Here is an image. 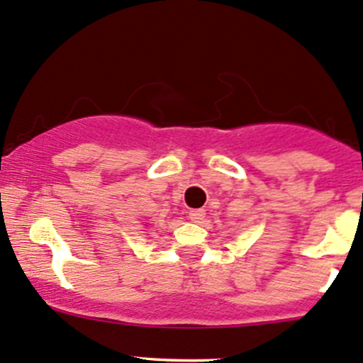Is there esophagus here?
Segmentation results:
<instances>
[{
    "label": "esophagus",
    "instance_id": "1",
    "mask_svg": "<svg viewBox=\"0 0 363 363\" xmlns=\"http://www.w3.org/2000/svg\"><path fill=\"white\" fill-rule=\"evenodd\" d=\"M204 216H206V211H204V209H190L189 213V218L196 223L203 222Z\"/></svg>",
    "mask_w": 363,
    "mask_h": 363
}]
</instances>
